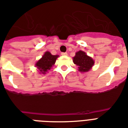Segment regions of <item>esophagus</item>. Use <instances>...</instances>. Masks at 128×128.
<instances>
[{"label":"esophagus","instance_id":"1","mask_svg":"<svg viewBox=\"0 0 128 128\" xmlns=\"http://www.w3.org/2000/svg\"><path fill=\"white\" fill-rule=\"evenodd\" d=\"M61 55H63V56H66V55H67V53H61Z\"/></svg>","mask_w":128,"mask_h":128}]
</instances>
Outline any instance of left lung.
Instances as JSON below:
<instances>
[{"label":"left lung","mask_w":128,"mask_h":128,"mask_svg":"<svg viewBox=\"0 0 128 128\" xmlns=\"http://www.w3.org/2000/svg\"><path fill=\"white\" fill-rule=\"evenodd\" d=\"M73 61L75 65H78L79 68L78 70L81 72L89 71L94 65V59L82 50H80L75 53Z\"/></svg>","instance_id":"8db88e82"}]
</instances>
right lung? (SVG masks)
Here are the masks:
<instances>
[{
  "mask_svg": "<svg viewBox=\"0 0 128 128\" xmlns=\"http://www.w3.org/2000/svg\"><path fill=\"white\" fill-rule=\"evenodd\" d=\"M57 57H59V55H53L50 52L46 51L42 55V58L36 62L35 66L39 70L40 73L45 74L53 65H55Z\"/></svg>",
  "mask_w": 128,
  "mask_h": 128,
  "instance_id": "obj_1",
  "label": "right lung"
}]
</instances>
